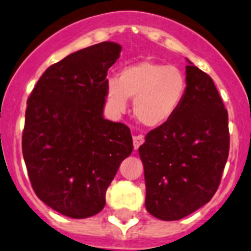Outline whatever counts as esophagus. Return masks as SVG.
<instances>
[{"label":"esophagus","instance_id":"34e87169","mask_svg":"<svg viewBox=\"0 0 251 251\" xmlns=\"http://www.w3.org/2000/svg\"><path fill=\"white\" fill-rule=\"evenodd\" d=\"M145 141L144 135H135L133 136V145H134V149L138 150L140 147V145H143Z\"/></svg>","mask_w":251,"mask_h":251}]
</instances>
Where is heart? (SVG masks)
<instances>
[{
	"instance_id": "heart-1",
	"label": "heart",
	"mask_w": 251,
	"mask_h": 251,
	"mask_svg": "<svg viewBox=\"0 0 251 251\" xmlns=\"http://www.w3.org/2000/svg\"><path fill=\"white\" fill-rule=\"evenodd\" d=\"M186 77L176 66L145 59L126 65L118 79L106 83V98L111 106L123 111L128 98H134V115L149 128L164 125L176 112L185 97Z\"/></svg>"
}]
</instances>
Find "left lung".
Here are the masks:
<instances>
[{
  "mask_svg": "<svg viewBox=\"0 0 251 251\" xmlns=\"http://www.w3.org/2000/svg\"><path fill=\"white\" fill-rule=\"evenodd\" d=\"M185 97L172 118L139 147L147 211L180 220L213 198L228 158V113L209 75L188 60Z\"/></svg>",
  "mask_w": 251,
  "mask_h": 251,
  "instance_id": "obj_1",
  "label": "left lung"
}]
</instances>
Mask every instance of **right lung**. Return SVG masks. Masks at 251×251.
<instances>
[{
    "label": "right lung",
    "instance_id": "1",
    "mask_svg": "<svg viewBox=\"0 0 251 251\" xmlns=\"http://www.w3.org/2000/svg\"><path fill=\"white\" fill-rule=\"evenodd\" d=\"M115 42L90 46L43 72L27 99L23 156L33 191L63 215L84 219L105 206L120 164L133 151L130 129L105 120Z\"/></svg>",
    "mask_w": 251,
    "mask_h": 251
}]
</instances>
